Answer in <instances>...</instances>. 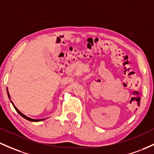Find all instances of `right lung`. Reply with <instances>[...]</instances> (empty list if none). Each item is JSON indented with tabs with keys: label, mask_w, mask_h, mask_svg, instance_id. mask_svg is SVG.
I'll list each match as a JSON object with an SVG mask.
<instances>
[{
	"label": "right lung",
	"mask_w": 154,
	"mask_h": 154,
	"mask_svg": "<svg viewBox=\"0 0 154 154\" xmlns=\"http://www.w3.org/2000/svg\"><path fill=\"white\" fill-rule=\"evenodd\" d=\"M7 93H8V98H9V99H10V96H9V94H8V90H7ZM11 103H12V102H11ZM12 104H13V106H14V107L15 108V109H16L17 112L18 113H19V114L20 115V116H22V117H23L24 118H25V119L28 120V121H33V122H36V121H43V120H45V119H37V120H36V119H33V118H30L27 117L26 116H25L24 114H23V113H22L21 112H20V111H19V109H18L16 107H15V106L14 105V104H13V103H12Z\"/></svg>",
	"instance_id": "right-lung-1"
}]
</instances>
